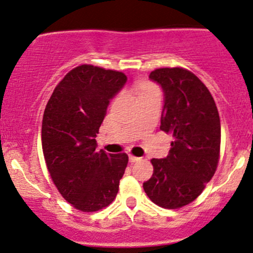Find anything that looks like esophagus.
I'll list each match as a JSON object with an SVG mask.
<instances>
[{
  "label": "esophagus",
  "instance_id": "1",
  "mask_svg": "<svg viewBox=\"0 0 253 253\" xmlns=\"http://www.w3.org/2000/svg\"><path fill=\"white\" fill-rule=\"evenodd\" d=\"M141 158H138V157H135V156H132V154H129V160L131 163H135V162H138V160H140Z\"/></svg>",
  "mask_w": 253,
  "mask_h": 253
}]
</instances>
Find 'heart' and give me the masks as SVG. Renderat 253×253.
Returning <instances> with one entry per match:
<instances>
[{
  "instance_id": "heart-1",
  "label": "heart",
  "mask_w": 253,
  "mask_h": 253,
  "mask_svg": "<svg viewBox=\"0 0 253 253\" xmlns=\"http://www.w3.org/2000/svg\"><path fill=\"white\" fill-rule=\"evenodd\" d=\"M156 86L152 85V84H145V85H142V88H141V94L143 93H149V91H156Z\"/></svg>"
}]
</instances>
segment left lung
Listing matches in <instances>:
<instances>
[{"label": "left lung", "mask_w": 253, "mask_h": 253, "mask_svg": "<svg viewBox=\"0 0 253 253\" xmlns=\"http://www.w3.org/2000/svg\"><path fill=\"white\" fill-rule=\"evenodd\" d=\"M149 78L164 91L160 130L173 141L165 158L151 160L153 175L143 182V189L158 206L180 209L202 194L217 169L218 111L205 84L188 70L157 69Z\"/></svg>", "instance_id": "1"}]
</instances>
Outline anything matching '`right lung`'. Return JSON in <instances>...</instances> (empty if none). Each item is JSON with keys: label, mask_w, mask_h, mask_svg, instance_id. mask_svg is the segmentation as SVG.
<instances>
[{"label": "right lung", "mask_w": 253, "mask_h": 253, "mask_svg": "<svg viewBox=\"0 0 253 253\" xmlns=\"http://www.w3.org/2000/svg\"><path fill=\"white\" fill-rule=\"evenodd\" d=\"M123 72L81 65L54 89L42 122V148L51 180L77 210L94 212L115 200L126 153L97 152L96 134L110 100L126 83Z\"/></svg>", "instance_id": "1"}]
</instances>
